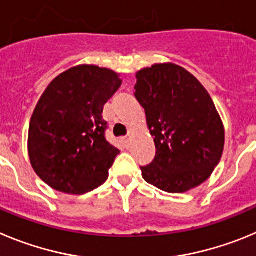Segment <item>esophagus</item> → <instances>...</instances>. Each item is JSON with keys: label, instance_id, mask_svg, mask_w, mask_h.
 I'll return each instance as SVG.
<instances>
[{"label": "esophagus", "instance_id": "esophagus-1", "mask_svg": "<svg viewBox=\"0 0 256 256\" xmlns=\"http://www.w3.org/2000/svg\"><path fill=\"white\" fill-rule=\"evenodd\" d=\"M130 136H131V131H128V135H126L125 138H124V139H125L126 142H128V139H130Z\"/></svg>", "mask_w": 256, "mask_h": 256}]
</instances>
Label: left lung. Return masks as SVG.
I'll use <instances>...</instances> for the list:
<instances>
[{"label": "left lung", "instance_id": "left-lung-1", "mask_svg": "<svg viewBox=\"0 0 256 256\" xmlns=\"http://www.w3.org/2000/svg\"><path fill=\"white\" fill-rule=\"evenodd\" d=\"M135 98L156 149L142 167L145 181L171 194L206 181L222 158L224 128L202 82L181 66L156 64L136 72Z\"/></svg>", "mask_w": 256, "mask_h": 256}]
</instances>
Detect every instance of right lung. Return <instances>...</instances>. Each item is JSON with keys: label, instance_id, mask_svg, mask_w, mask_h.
I'll use <instances>...</instances> for the list:
<instances>
[{"label": "right lung", "instance_id": "add662e5", "mask_svg": "<svg viewBox=\"0 0 256 256\" xmlns=\"http://www.w3.org/2000/svg\"><path fill=\"white\" fill-rule=\"evenodd\" d=\"M120 74L79 65L54 78L36 103L28 152L52 188L82 195L106 182L120 150L106 140L103 107L121 86Z\"/></svg>", "mask_w": 256, "mask_h": 256}]
</instances>
